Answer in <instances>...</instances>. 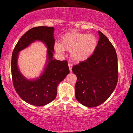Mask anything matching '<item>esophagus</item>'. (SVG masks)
I'll return each instance as SVG.
<instances>
[{"label": "esophagus", "mask_w": 133, "mask_h": 133, "mask_svg": "<svg viewBox=\"0 0 133 133\" xmlns=\"http://www.w3.org/2000/svg\"><path fill=\"white\" fill-rule=\"evenodd\" d=\"M68 65H69V71L71 72H72V64H71V63H69Z\"/></svg>", "instance_id": "34e87169"}]
</instances>
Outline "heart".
<instances>
[{
	"label": "heart",
	"instance_id": "1",
	"mask_svg": "<svg viewBox=\"0 0 133 133\" xmlns=\"http://www.w3.org/2000/svg\"><path fill=\"white\" fill-rule=\"evenodd\" d=\"M97 45V39L94 35L71 32L62 36L61 44L56 43L54 49L60 54H62L64 50L70 51L72 60L81 62L91 57Z\"/></svg>",
	"mask_w": 133,
	"mask_h": 133
}]
</instances>
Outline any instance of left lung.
I'll return each instance as SVG.
<instances>
[{
    "mask_svg": "<svg viewBox=\"0 0 133 133\" xmlns=\"http://www.w3.org/2000/svg\"><path fill=\"white\" fill-rule=\"evenodd\" d=\"M98 34L99 39L93 54L72 69L77 76L76 99L88 108L106 101L115 89L118 78L115 49L105 35L100 31Z\"/></svg>",
    "mask_w": 133,
    "mask_h": 133,
    "instance_id": "left-lung-1",
    "label": "left lung"
}]
</instances>
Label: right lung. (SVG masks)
I'll return each mask as SVG.
<instances>
[{
	"instance_id": "obj_1",
	"label": "right lung",
	"mask_w": 133,
	"mask_h": 133,
	"mask_svg": "<svg viewBox=\"0 0 133 133\" xmlns=\"http://www.w3.org/2000/svg\"><path fill=\"white\" fill-rule=\"evenodd\" d=\"M54 28L41 26L29 30L21 37L12 52L11 72L13 84L17 93L26 103L42 106L50 103L57 96V87L69 73L66 61L53 58L54 53ZM36 41L47 47L46 62L39 77L29 79L20 72L18 67L19 52Z\"/></svg>"
}]
</instances>
